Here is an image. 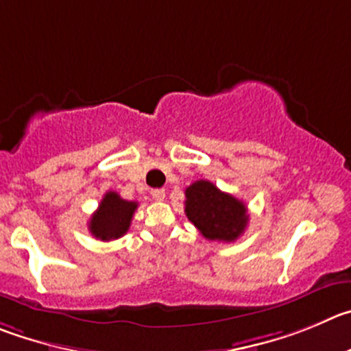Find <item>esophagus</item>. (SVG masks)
<instances>
[{"instance_id": "34e87169", "label": "esophagus", "mask_w": 351, "mask_h": 351, "mask_svg": "<svg viewBox=\"0 0 351 351\" xmlns=\"http://www.w3.org/2000/svg\"><path fill=\"white\" fill-rule=\"evenodd\" d=\"M150 195H152L154 201H165L166 192H165V189H154V191L150 192Z\"/></svg>"}]
</instances>
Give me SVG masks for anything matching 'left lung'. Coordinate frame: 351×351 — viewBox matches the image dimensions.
Instances as JSON below:
<instances>
[{"label":"left lung","mask_w":351,"mask_h":351,"mask_svg":"<svg viewBox=\"0 0 351 351\" xmlns=\"http://www.w3.org/2000/svg\"><path fill=\"white\" fill-rule=\"evenodd\" d=\"M185 215L208 241L234 242L247 227V208L208 180L185 189Z\"/></svg>","instance_id":"obj_1"}]
</instances>
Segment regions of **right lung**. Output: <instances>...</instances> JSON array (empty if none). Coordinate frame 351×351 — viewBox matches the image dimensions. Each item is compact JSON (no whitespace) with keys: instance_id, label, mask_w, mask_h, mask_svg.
<instances>
[{"instance_id":"obj_1","label":"right lung","mask_w":351,"mask_h":351,"mask_svg":"<svg viewBox=\"0 0 351 351\" xmlns=\"http://www.w3.org/2000/svg\"><path fill=\"white\" fill-rule=\"evenodd\" d=\"M136 208L138 202L126 201L117 192H107L88 223L91 235L100 241H114L123 237L130 228Z\"/></svg>"}]
</instances>
